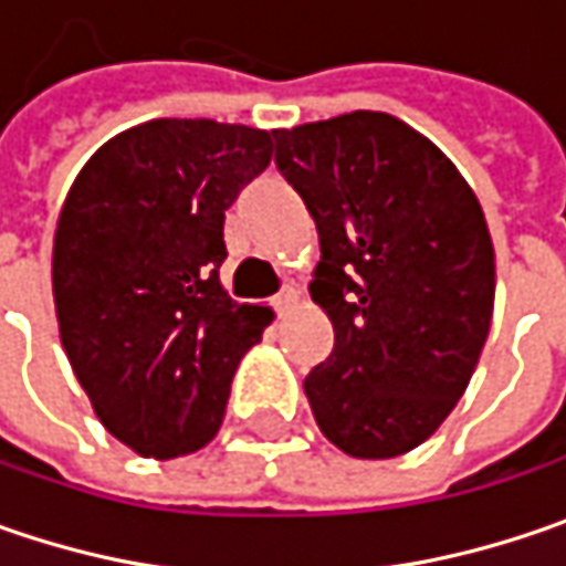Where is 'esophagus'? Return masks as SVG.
<instances>
[{"label": "esophagus", "mask_w": 566, "mask_h": 566, "mask_svg": "<svg viewBox=\"0 0 566 566\" xmlns=\"http://www.w3.org/2000/svg\"><path fill=\"white\" fill-rule=\"evenodd\" d=\"M294 301H297V294H294V287H282L275 297H272V307L279 310V313H284L287 307H294Z\"/></svg>", "instance_id": "1"}]
</instances>
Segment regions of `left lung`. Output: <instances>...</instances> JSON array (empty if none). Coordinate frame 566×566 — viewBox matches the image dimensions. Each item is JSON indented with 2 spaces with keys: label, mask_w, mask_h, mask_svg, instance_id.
<instances>
[{
  "label": "left lung",
  "mask_w": 566,
  "mask_h": 566,
  "mask_svg": "<svg viewBox=\"0 0 566 566\" xmlns=\"http://www.w3.org/2000/svg\"><path fill=\"white\" fill-rule=\"evenodd\" d=\"M275 145L319 231L310 291L335 329L304 380L313 418L357 459L408 453L453 411L491 329L484 211L453 160L389 113L279 129Z\"/></svg>",
  "instance_id": "obj_1"
}]
</instances>
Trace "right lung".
I'll list each match as a JSON object with an SVG mask.
<instances>
[{
    "label": "right lung",
    "instance_id": "1",
    "mask_svg": "<svg viewBox=\"0 0 566 566\" xmlns=\"http://www.w3.org/2000/svg\"><path fill=\"white\" fill-rule=\"evenodd\" d=\"M275 133L151 119L82 167L53 237L62 348L104 428L142 455L202 450L272 310L221 287L224 211Z\"/></svg>",
    "mask_w": 566,
    "mask_h": 566
}]
</instances>
